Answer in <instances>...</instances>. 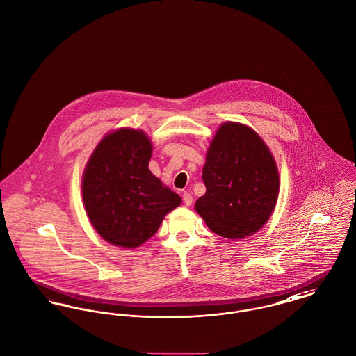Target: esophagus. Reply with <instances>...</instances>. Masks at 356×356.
I'll use <instances>...</instances> for the list:
<instances>
[{
  "label": "esophagus",
  "instance_id": "obj_1",
  "mask_svg": "<svg viewBox=\"0 0 356 356\" xmlns=\"http://www.w3.org/2000/svg\"><path fill=\"white\" fill-rule=\"evenodd\" d=\"M182 198H184V204H185L186 207L191 205V202H193V195L190 194L189 191H184Z\"/></svg>",
  "mask_w": 356,
  "mask_h": 356
}]
</instances>
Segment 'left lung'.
Wrapping results in <instances>:
<instances>
[{
	"mask_svg": "<svg viewBox=\"0 0 356 356\" xmlns=\"http://www.w3.org/2000/svg\"><path fill=\"white\" fill-rule=\"evenodd\" d=\"M202 179L207 193L194 207L218 236H251L275 208L280 175L274 156L244 124H221L208 148Z\"/></svg>",
	"mask_w": 356,
	"mask_h": 356,
	"instance_id": "obj_1",
	"label": "left lung"
}]
</instances>
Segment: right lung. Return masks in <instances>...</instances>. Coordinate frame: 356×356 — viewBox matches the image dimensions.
<instances>
[{"label":"right lung","mask_w":356,"mask_h":356,"mask_svg":"<svg viewBox=\"0 0 356 356\" xmlns=\"http://www.w3.org/2000/svg\"><path fill=\"white\" fill-rule=\"evenodd\" d=\"M151 155L152 144L143 131L121 128L98 143L85 167L86 213L97 234L113 245H142L182 202L149 171Z\"/></svg>","instance_id":"add662e5"}]
</instances>
